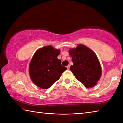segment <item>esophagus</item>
Segmentation results:
<instances>
[{"mask_svg": "<svg viewBox=\"0 0 123 123\" xmlns=\"http://www.w3.org/2000/svg\"><path fill=\"white\" fill-rule=\"evenodd\" d=\"M69 68H70V66L69 65H68L67 66V68L68 70L69 69Z\"/></svg>", "mask_w": 123, "mask_h": 123, "instance_id": "esophagus-1", "label": "esophagus"}]
</instances>
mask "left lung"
Instances as JSON below:
<instances>
[{
	"label": "left lung",
	"mask_w": 123,
	"mask_h": 123,
	"mask_svg": "<svg viewBox=\"0 0 123 123\" xmlns=\"http://www.w3.org/2000/svg\"><path fill=\"white\" fill-rule=\"evenodd\" d=\"M69 54L73 63L70 69L76 79L86 88L95 86L102 73L100 64L95 54L83 44L70 49Z\"/></svg>",
	"instance_id": "8db88e82"
}]
</instances>
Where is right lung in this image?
Here are the masks:
<instances>
[{
	"mask_svg": "<svg viewBox=\"0 0 123 123\" xmlns=\"http://www.w3.org/2000/svg\"><path fill=\"white\" fill-rule=\"evenodd\" d=\"M59 49L51 45L44 47L35 52L29 64V75L37 87L48 89L59 80L67 69L57 59Z\"/></svg>",
	"mask_w": 123,
	"mask_h": 123,
	"instance_id": "obj_1",
	"label": "right lung"
}]
</instances>
